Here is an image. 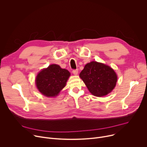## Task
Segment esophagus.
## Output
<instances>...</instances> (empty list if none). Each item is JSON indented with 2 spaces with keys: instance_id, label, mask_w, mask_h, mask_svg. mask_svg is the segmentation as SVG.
<instances>
[{
  "instance_id": "obj_1",
  "label": "esophagus",
  "mask_w": 147,
  "mask_h": 147,
  "mask_svg": "<svg viewBox=\"0 0 147 147\" xmlns=\"http://www.w3.org/2000/svg\"><path fill=\"white\" fill-rule=\"evenodd\" d=\"M72 72H73V74H74V75H77V74H78V69L73 70Z\"/></svg>"
}]
</instances>
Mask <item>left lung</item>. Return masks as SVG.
Instances as JSON below:
<instances>
[{
    "label": "left lung",
    "instance_id": "obj_1",
    "mask_svg": "<svg viewBox=\"0 0 147 147\" xmlns=\"http://www.w3.org/2000/svg\"><path fill=\"white\" fill-rule=\"evenodd\" d=\"M89 91L101 97L109 94L115 87L117 76L110 66L97 61H91L80 74Z\"/></svg>",
    "mask_w": 147,
    "mask_h": 147
}]
</instances>
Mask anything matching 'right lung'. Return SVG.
I'll return each mask as SVG.
<instances>
[{
    "instance_id": "1",
    "label": "right lung",
    "mask_w": 147,
    "mask_h": 147,
    "mask_svg": "<svg viewBox=\"0 0 147 147\" xmlns=\"http://www.w3.org/2000/svg\"><path fill=\"white\" fill-rule=\"evenodd\" d=\"M70 76V72L57 65H51L37 75L35 84L39 91L47 97L58 95Z\"/></svg>"
}]
</instances>
